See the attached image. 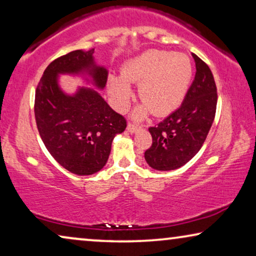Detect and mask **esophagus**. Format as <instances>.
<instances>
[{
	"label": "esophagus",
	"mask_w": 256,
	"mask_h": 256,
	"mask_svg": "<svg viewBox=\"0 0 256 256\" xmlns=\"http://www.w3.org/2000/svg\"><path fill=\"white\" fill-rule=\"evenodd\" d=\"M139 128H140V126H136V125L131 124V123H130V124L128 125V128H126L128 132H130V133H134L136 131H138Z\"/></svg>",
	"instance_id": "obj_1"
}]
</instances>
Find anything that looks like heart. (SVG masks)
<instances>
[{
	"label": "heart",
	"mask_w": 256,
	"mask_h": 256,
	"mask_svg": "<svg viewBox=\"0 0 256 256\" xmlns=\"http://www.w3.org/2000/svg\"><path fill=\"white\" fill-rule=\"evenodd\" d=\"M192 78V64L188 56L162 50H150L124 64L122 78H110L109 90L118 111L126 110L132 97L130 84H139L138 95L145 104L136 111L142 118L150 111L164 116L182 103Z\"/></svg>",
	"instance_id": "heart-1"
}]
</instances>
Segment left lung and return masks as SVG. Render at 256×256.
<instances>
[{
  "label": "left lung",
  "instance_id": "obj_1",
  "mask_svg": "<svg viewBox=\"0 0 256 256\" xmlns=\"http://www.w3.org/2000/svg\"><path fill=\"white\" fill-rule=\"evenodd\" d=\"M196 75L182 106L148 128L152 146L145 159L156 170H174L198 153L206 139L217 109V87L206 64L192 53Z\"/></svg>",
  "mask_w": 256,
  "mask_h": 256
}]
</instances>
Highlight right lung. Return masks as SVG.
Returning a JSON list of instances; mask_svg holds the SVG:
<instances>
[{
	"label": "right lung",
	"mask_w": 256,
	"mask_h": 256,
	"mask_svg": "<svg viewBox=\"0 0 256 256\" xmlns=\"http://www.w3.org/2000/svg\"><path fill=\"white\" fill-rule=\"evenodd\" d=\"M90 51L70 52L46 67L36 89L34 117L50 154L68 172L92 175L106 166L114 136L126 128V120L109 106L98 92L80 88L66 95L59 74L86 72L97 88L106 87L108 70L96 66Z\"/></svg>",
	"instance_id": "1"
}]
</instances>
